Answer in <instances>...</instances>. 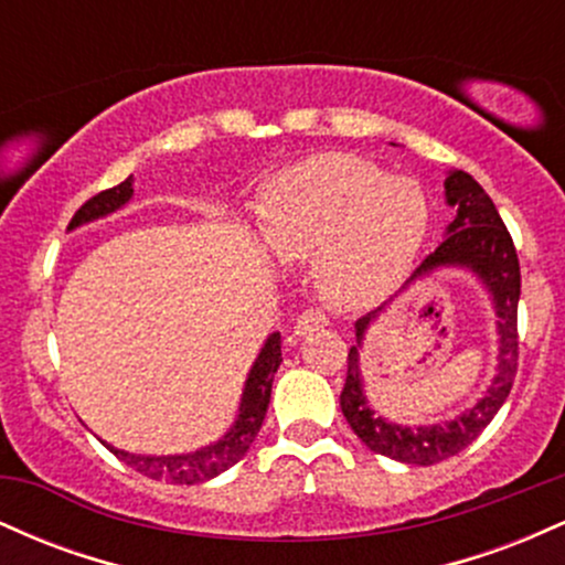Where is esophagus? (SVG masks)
Here are the masks:
<instances>
[{
    "mask_svg": "<svg viewBox=\"0 0 565 565\" xmlns=\"http://www.w3.org/2000/svg\"><path fill=\"white\" fill-rule=\"evenodd\" d=\"M329 323L327 313H321L319 308H308L302 310L300 316H297V323H295V334H310V332H319V329H323Z\"/></svg>",
    "mask_w": 565,
    "mask_h": 565,
    "instance_id": "1",
    "label": "esophagus"
}]
</instances>
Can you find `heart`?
<instances>
[{
  "label": "heart",
  "mask_w": 565,
  "mask_h": 565,
  "mask_svg": "<svg viewBox=\"0 0 565 565\" xmlns=\"http://www.w3.org/2000/svg\"><path fill=\"white\" fill-rule=\"evenodd\" d=\"M427 228L414 180L372 161L327 153L281 172L265 191L260 233L281 260L316 257V284L334 305H364L412 265Z\"/></svg>",
  "instance_id": "heart-1"
}]
</instances>
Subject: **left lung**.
Returning a JSON list of instances; mask_svg holds the SVG:
<instances>
[{
    "mask_svg": "<svg viewBox=\"0 0 565 565\" xmlns=\"http://www.w3.org/2000/svg\"><path fill=\"white\" fill-rule=\"evenodd\" d=\"M446 204L457 210V215L446 228V238L436 246V252L419 263L412 278L436 274L438 268H468L478 276V281L489 289L491 302L497 313V334H499V364L497 377L483 393L476 406L468 408L449 423L406 427L382 419L372 406H369L364 393V380L359 369V348L364 342L366 329L385 310V305L372 313L361 316L355 321V340L359 345L348 350V377L340 393V406L345 414L348 425L374 454L398 459L406 465H436L454 457L470 446L472 440L483 433V427L494 419V414L508 401L512 382L518 372V300H521V265H518V252L512 244L510 231L504 228L494 201L489 193L472 180V174L462 170H451L446 178ZM404 287V289H406Z\"/></svg>",
    "mask_w": 565,
    "mask_h": 565,
    "instance_id": "8db88e82",
    "label": "left lung"
}]
</instances>
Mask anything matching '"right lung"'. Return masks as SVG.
Returning a JSON list of instances; mask_svg holds the SVG:
<instances>
[{
  "mask_svg": "<svg viewBox=\"0 0 565 565\" xmlns=\"http://www.w3.org/2000/svg\"><path fill=\"white\" fill-rule=\"evenodd\" d=\"M132 174L125 180V183L108 188V191H100L97 196L76 210V215L71 217L68 231L79 228L84 223H93L97 217H106L111 212L121 210L129 199H132ZM278 364H281V334L274 332L265 340L260 355L255 359V366L249 369V377L244 382L242 393V406H238L236 423L217 444L204 446V449L191 451V454H170V457H151V454H129L116 449V446L106 444V449L121 459V462L129 465L140 476L153 478V481H167V483H204L210 478L220 476L238 459L249 451V446L255 444L257 433H260L265 412H268L270 404V387H274V374Z\"/></svg>",
  "mask_w": 565,
  "mask_h": 565,
  "instance_id": "1",
  "label": "right lung"
}]
</instances>
